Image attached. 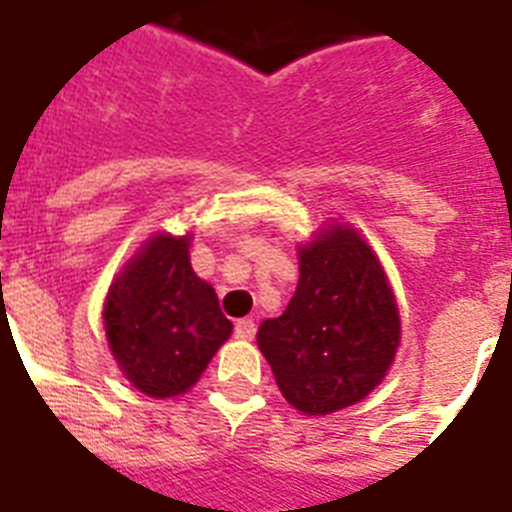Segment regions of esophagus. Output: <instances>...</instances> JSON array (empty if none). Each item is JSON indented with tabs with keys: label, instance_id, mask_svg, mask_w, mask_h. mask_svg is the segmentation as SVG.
I'll list each match as a JSON object with an SVG mask.
<instances>
[{
	"label": "esophagus",
	"instance_id": "34e87169",
	"mask_svg": "<svg viewBox=\"0 0 512 512\" xmlns=\"http://www.w3.org/2000/svg\"><path fill=\"white\" fill-rule=\"evenodd\" d=\"M253 336H256V323H253V320H238V323H235V338L253 341Z\"/></svg>",
	"mask_w": 512,
	"mask_h": 512
}]
</instances>
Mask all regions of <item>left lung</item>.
<instances>
[{
	"mask_svg": "<svg viewBox=\"0 0 512 512\" xmlns=\"http://www.w3.org/2000/svg\"><path fill=\"white\" fill-rule=\"evenodd\" d=\"M297 256L295 297L256 341L284 400L302 415H330L382 384L400 346V310L377 253L351 225H325Z\"/></svg>",
	"mask_w": 512,
	"mask_h": 512,
	"instance_id": "left-lung-1",
	"label": "left lung"
}]
</instances>
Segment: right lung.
<instances>
[{"mask_svg":"<svg viewBox=\"0 0 512 512\" xmlns=\"http://www.w3.org/2000/svg\"><path fill=\"white\" fill-rule=\"evenodd\" d=\"M189 246L192 233L151 235L104 300V333L120 372L156 400L189 392L233 333L212 284L194 274Z\"/></svg>","mask_w":512,"mask_h":512,"instance_id":"1","label":"right lung"}]
</instances>
